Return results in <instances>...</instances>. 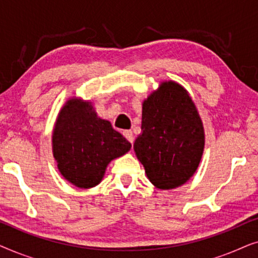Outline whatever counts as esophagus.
I'll use <instances>...</instances> for the list:
<instances>
[{
    "mask_svg": "<svg viewBox=\"0 0 258 258\" xmlns=\"http://www.w3.org/2000/svg\"><path fill=\"white\" fill-rule=\"evenodd\" d=\"M123 135H124V137L126 140L129 141L130 143H134V135H133V132L132 130H124V132H123Z\"/></svg>",
    "mask_w": 258,
    "mask_h": 258,
    "instance_id": "34e87169",
    "label": "esophagus"
}]
</instances>
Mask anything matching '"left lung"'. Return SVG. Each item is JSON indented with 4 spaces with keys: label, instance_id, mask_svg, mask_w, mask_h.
Here are the masks:
<instances>
[{
    "label": "left lung",
    "instance_id": "left-lung-1",
    "mask_svg": "<svg viewBox=\"0 0 258 258\" xmlns=\"http://www.w3.org/2000/svg\"><path fill=\"white\" fill-rule=\"evenodd\" d=\"M142 105L136 156L156 188H177L195 174L202 158V119L188 91L174 81L162 82Z\"/></svg>",
    "mask_w": 258,
    "mask_h": 258
}]
</instances>
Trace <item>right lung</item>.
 I'll return each mask as SVG.
<instances>
[{
	"instance_id": "right-lung-1",
	"label": "right lung",
	"mask_w": 258,
	"mask_h": 258,
	"mask_svg": "<svg viewBox=\"0 0 258 258\" xmlns=\"http://www.w3.org/2000/svg\"><path fill=\"white\" fill-rule=\"evenodd\" d=\"M130 148L110 122L98 117L90 102L73 97L59 111L52 133V155L61 175L77 188L97 185L108 164Z\"/></svg>"
}]
</instances>
